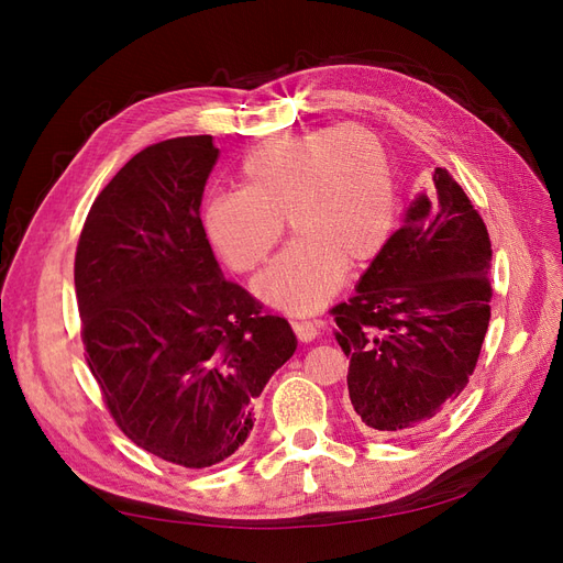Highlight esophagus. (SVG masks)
I'll return each mask as SVG.
<instances>
[{
	"instance_id": "esophagus-1",
	"label": "esophagus",
	"mask_w": 563,
	"mask_h": 563,
	"mask_svg": "<svg viewBox=\"0 0 563 563\" xmlns=\"http://www.w3.org/2000/svg\"><path fill=\"white\" fill-rule=\"evenodd\" d=\"M291 327L298 335V340H302V343H310V340H314L319 335V327L317 321H308V319H291Z\"/></svg>"
}]
</instances>
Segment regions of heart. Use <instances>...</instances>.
<instances>
[{"label":"heart","instance_id":"1","mask_svg":"<svg viewBox=\"0 0 563 563\" xmlns=\"http://www.w3.org/2000/svg\"><path fill=\"white\" fill-rule=\"evenodd\" d=\"M242 190L216 192L201 223L234 272H253L284 232L296 240L253 288L272 308L314 312L335 294L343 267L376 258L395 225V174L387 147L362 124L277 135L240 166Z\"/></svg>","mask_w":563,"mask_h":563}]
</instances>
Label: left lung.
Instances as JSON below:
<instances>
[{"label": "left lung", "mask_w": 563, "mask_h": 563, "mask_svg": "<svg viewBox=\"0 0 563 563\" xmlns=\"http://www.w3.org/2000/svg\"><path fill=\"white\" fill-rule=\"evenodd\" d=\"M490 240L446 168L420 195L356 286L331 310L350 356L356 416L376 434H406L460 397L490 319Z\"/></svg>", "instance_id": "left-lung-1"}]
</instances>
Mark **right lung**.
Returning <instances> with one entry per match:
<instances>
[{"instance_id":"add662e5","label":"right lung","mask_w":563,"mask_h":563,"mask_svg":"<svg viewBox=\"0 0 563 563\" xmlns=\"http://www.w3.org/2000/svg\"><path fill=\"white\" fill-rule=\"evenodd\" d=\"M213 135L147 145L100 190L75 253L87 364L114 424L166 463L201 470L253 430V401L298 340L220 275L201 225Z\"/></svg>"}]
</instances>
